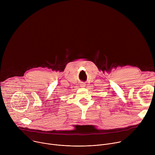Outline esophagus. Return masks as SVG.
<instances>
[{
	"label": "esophagus",
	"instance_id": "esophagus-1",
	"mask_svg": "<svg viewBox=\"0 0 155 155\" xmlns=\"http://www.w3.org/2000/svg\"><path fill=\"white\" fill-rule=\"evenodd\" d=\"M80 86L83 87H84V86H85V84H84V83H81V84H80Z\"/></svg>",
	"mask_w": 155,
	"mask_h": 155
}]
</instances>
